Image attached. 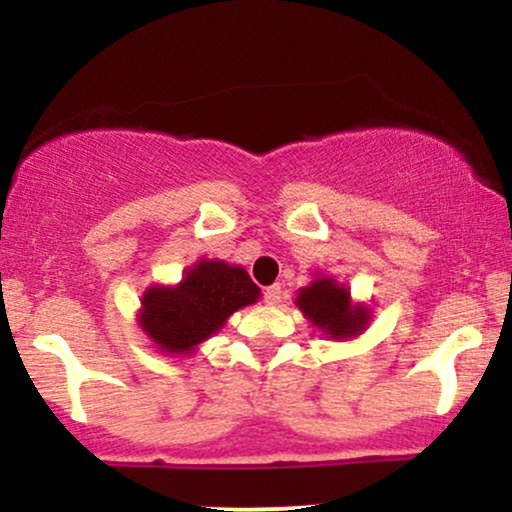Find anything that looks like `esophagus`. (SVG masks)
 Returning <instances> with one entry per match:
<instances>
[{"instance_id": "esophagus-1", "label": "esophagus", "mask_w": 512, "mask_h": 512, "mask_svg": "<svg viewBox=\"0 0 512 512\" xmlns=\"http://www.w3.org/2000/svg\"><path fill=\"white\" fill-rule=\"evenodd\" d=\"M279 301H281V286L279 284L267 286V289H264V303L276 305Z\"/></svg>"}]
</instances>
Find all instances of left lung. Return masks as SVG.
Here are the masks:
<instances>
[{"label":"left lung","instance_id":"left-lung-1","mask_svg":"<svg viewBox=\"0 0 512 512\" xmlns=\"http://www.w3.org/2000/svg\"><path fill=\"white\" fill-rule=\"evenodd\" d=\"M296 305L330 339H354L370 322L366 305L351 303L349 289L332 276H317L313 284L298 291Z\"/></svg>","mask_w":512,"mask_h":512}]
</instances>
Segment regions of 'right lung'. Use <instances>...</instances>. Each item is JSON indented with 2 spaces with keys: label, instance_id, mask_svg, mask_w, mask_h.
I'll return each mask as SVG.
<instances>
[{
  "label": "right lung",
  "instance_id": "1",
  "mask_svg": "<svg viewBox=\"0 0 512 512\" xmlns=\"http://www.w3.org/2000/svg\"><path fill=\"white\" fill-rule=\"evenodd\" d=\"M260 289L240 264L202 260L178 286H149L142 296L139 327L168 356L192 354L197 344L226 325L236 310L252 305Z\"/></svg>",
  "mask_w": 512,
  "mask_h": 512
}]
</instances>
